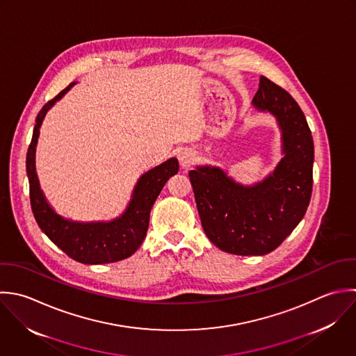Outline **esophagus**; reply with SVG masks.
<instances>
[{
	"label": "esophagus",
	"mask_w": 356,
	"mask_h": 356,
	"mask_svg": "<svg viewBox=\"0 0 356 356\" xmlns=\"http://www.w3.org/2000/svg\"><path fill=\"white\" fill-rule=\"evenodd\" d=\"M194 161H195V154L191 149L186 148V149H181L179 152V162H180L181 168L191 166L194 163Z\"/></svg>",
	"instance_id": "1"
}]
</instances>
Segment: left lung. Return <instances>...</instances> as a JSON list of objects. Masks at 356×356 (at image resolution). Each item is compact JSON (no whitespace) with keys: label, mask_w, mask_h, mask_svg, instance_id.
Returning a JSON list of instances; mask_svg holds the SVG:
<instances>
[{"label":"left lung","mask_w":356,"mask_h":356,"mask_svg":"<svg viewBox=\"0 0 356 356\" xmlns=\"http://www.w3.org/2000/svg\"><path fill=\"white\" fill-rule=\"evenodd\" d=\"M252 102L273 113L283 131L284 158L273 175L254 187H243L218 168L188 173L205 234L218 248L234 255H265L276 250L304 218L314 184V140L297 101L261 76Z\"/></svg>","instance_id":"1"}]
</instances>
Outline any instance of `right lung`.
<instances>
[{
  "label": "right lung",
  "mask_w": 356,
  "mask_h": 356,
  "mask_svg": "<svg viewBox=\"0 0 356 356\" xmlns=\"http://www.w3.org/2000/svg\"><path fill=\"white\" fill-rule=\"evenodd\" d=\"M72 86L73 83L49 99L35 119L33 137L26 155L31 211L40 229L72 259L87 265L118 262L133 255L141 245L148 230L151 208L168 179L177 173L179 162L176 158H170L143 175L134 188L131 202L119 219L108 223H77L58 216L47 204L40 190L34 166V151L40 126L47 111Z\"/></svg>",
  "instance_id": "1"
}]
</instances>
